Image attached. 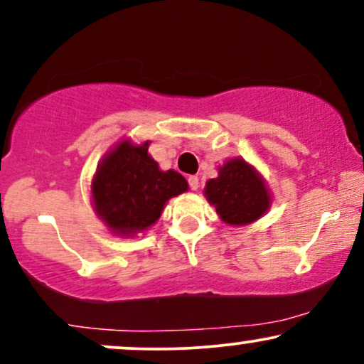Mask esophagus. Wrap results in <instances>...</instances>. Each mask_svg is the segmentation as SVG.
<instances>
[{
    "instance_id": "34e87169",
    "label": "esophagus",
    "mask_w": 364,
    "mask_h": 364,
    "mask_svg": "<svg viewBox=\"0 0 364 364\" xmlns=\"http://www.w3.org/2000/svg\"><path fill=\"white\" fill-rule=\"evenodd\" d=\"M188 185H190L191 190L196 191V190H198V178L190 176V178H188Z\"/></svg>"
}]
</instances>
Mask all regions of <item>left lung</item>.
<instances>
[{
    "label": "left lung",
    "instance_id": "obj_1",
    "mask_svg": "<svg viewBox=\"0 0 364 364\" xmlns=\"http://www.w3.org/2000/svg\"><path fill=\"white\" fill-rule=\"evenodd\" d=\"M208 203L229 225H246L258 220L270 208V191L258 171L245 159H229L219 168V176L208 179Z\"/></svg>",
    "mask_w": 364,
    "mask_h": 364
}]
</instances>
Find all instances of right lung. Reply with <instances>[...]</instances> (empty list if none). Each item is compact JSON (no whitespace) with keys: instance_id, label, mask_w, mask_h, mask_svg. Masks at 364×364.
Here are the masks:
<instances>
[{"instance_id":"right-lung-1","label":"right lung","mask_w":364,"mask_h":364,"mask_svg":"<svg viewBox=\"0 0 364 364\" xmlns=\"http://www.w3.org/2000/svg\"><path fill=\"white\" fill-rule=\"evenodd\" d=\"M92 202L114 235L133 236L161 217L166 202L188 190L176 171H161L149 141L123 140L104 156L92 179Z\"/></svg>"}]
</instances>
